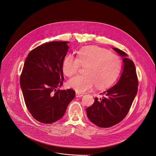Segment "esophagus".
Masks as SVG:
<instances>
[{
	"mask_svg": "<svg viewBox=\"0 0 156 156\" xmlns=\"http://www.w3.org/2000/svg\"><path fill=\"white\" fill-rule=\"evenodd\" d=\"M84 96L83 94H79L78 93H76V98L82 97V96Z\"/></svg>",
	"mask_w": 156,
	"mask_h": 156,
	"instance_id": "1",
	"label": "esophagus"
}]
</instances>
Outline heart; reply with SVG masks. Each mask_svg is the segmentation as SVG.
I'll use <instances>...</instances> for the list:
<instances>
[{
	"instance_id": "heart-1",
	"label": "heart",
	"mask_w": 156,
	"mask_h": 156,
	"mask_svg": "<svg viewBox=\"0 0 156 156\" xmlns=\"http://www.w3.org/2000/svg\"><path fill=\"white\" fill-rule=\"evenodd\" d=\"M121 62L119 57L105 49L89 46L77 52L76 58L69 55L63 60V73L69 77L75 75L80 66H85L83 75H78L68 83L69 87L78 93L91 90L95 85L102 89L110 86L118 76Z\"/></svg>"
}]
</instances>
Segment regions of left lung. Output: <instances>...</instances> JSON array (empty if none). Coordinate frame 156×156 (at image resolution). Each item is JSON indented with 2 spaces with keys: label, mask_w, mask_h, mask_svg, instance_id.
<instances>
[{
  "label": "left lung",
  "mask_w": 156,
  "mask_h": 156,
  "mask_svg": "<svg viewBox=\"0 0 156 156\" xmlns=\"http://www.w3.org/2000/svg\"><path fill=\"white\" fill-rule=\"evenodd\" d=\"M123 57L122 72L118 83L94 98L92 105L86 108L89 120L101 128H108L122 121L128 114L137 92L138 80L133 62L124 51L113 48Z\"/></svg>",
  "instance_id": "left-lung-1"
}]
</instances>
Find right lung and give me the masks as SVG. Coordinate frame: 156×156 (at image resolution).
<instances>
[{
  "mask_svg": "<svg viewBox=\"0 0 156 156\" xmlns=\"http://www.w3.org/2000/svg\"><path fill=\"white\" fill-rule=\"evenodd\" d=\"M69 41H51L32 50L27 57L20 83L25 104L32 117L43 124L60 119L75 96L72 89L60 90L62 65Z\"/></svg>",
  "mask_w": 156,
  "mask_h": 156,
  "instance_id": "1",
  "label": "right lung"
}]
</instances>
